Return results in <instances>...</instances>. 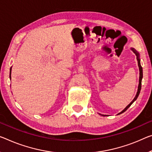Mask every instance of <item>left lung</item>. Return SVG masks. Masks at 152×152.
Masks as SVG:
<instances>
[{
  "label": "left lung",
  "instance_id": "obj_1",
  "mask_svg": "<svg viewBox=\"0 0 152 152\" xmlns=\"http://www.w3.org/2000/svg\"><path fill=\"white\" fill-rule=\"evenodd\" d=\"M130 50H131L133 52L135 53V55H136L137 56V61H138V66H139V86H138V90H137V94L135 96V97L134 98V99L132 100V101L130 102V103L126 107V108L124 109L123 111H122L120 112V113H119L118 115H120V114L124 113V112H125L127 110V109L129 108L130 107V105L134 102L135 100L137 99V98H138L139 95V93H140V91H141V81H142V79H143V69H142L141 67V60H140V54L139 53L137 52V51L135 50L134 48H130ZM99 115H101L102 116H106V115H102V114H100Z\"/></svg>",
  "mask_w": 152,
  "mask_h": 152
}]
</instances>
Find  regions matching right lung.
I'll return each instance as SVG.
<instances>
[{"mask_svg": "<svg viewBox=\"0 0 152 152\" xmlns=\"http://www.w3.org/2000/svg\"><path fill=\"white\" fill-rule=\"evenodd\" d=\"M11 67L10 69V75H9V78H10V79H11Z\"/></svg>", "mask_w": 152, "mask_h": 152, "instance_id": "obj_1", "label": "right lung"}]
</instances>
